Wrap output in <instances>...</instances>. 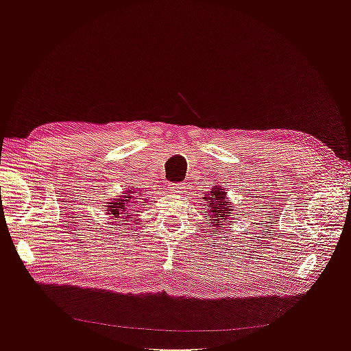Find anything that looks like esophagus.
<instances>
[{"label": "esophagus", "instance_id": "obj_1", "mask_svg": "<svg viewBox=\"0 0 351 351\" xmlns=\"http://www.w3.org/2000/svg\"><path fill=\"white\" fill-rule=\"evenodd\" d=\"M184 183H178V184H168V190L171 193H183L184 192Z\"/></svg>", "mask_w": 351, "mask_h": 351}]
</instances>
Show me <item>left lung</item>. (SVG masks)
Wrapping results in <instances>:
<instances>
[{"label": "left lung", "mask_w": 351, "mask_h": 351, "mask_svg": "<svg viewBox=\"0 0 351 351\" xmlns=\"http://www.w3.org/2000/svg\"><path fill=\"white\" fill-rule=\"evenodd\" d=\"M204 199L208 205V210L205 212L208 221L205 224L212 227V231H227L228 226H231V219H234V215H239V210H236L234 205L230 202L226 189L214 186L205 193Z\"/></svg>", "instance_id": "left-lung-1"}]
</instances>
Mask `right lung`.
<instances>
[{
    "mask_svg": "<svg viewBox=\"0 0 351 351\" xmlns=\"http://www.w3.org/2000/svg\"><path fill=\"white\" fill-rule=\"evenodd\" d=\"M146 204L147 199L143 192L136 187H130L124 190L121 195H117L114 199H110V202H107V205H105V210H107L108 215H111L112 219H117L120 226H129L130 218L139 219L137 206ZM137 224H141V221Z\"/></svg>",
    "mask_w": 351,
    "mask_h": 351,
    "instance_id": "right-lung-1",
    "label": "right lung"
}]
</instances>
